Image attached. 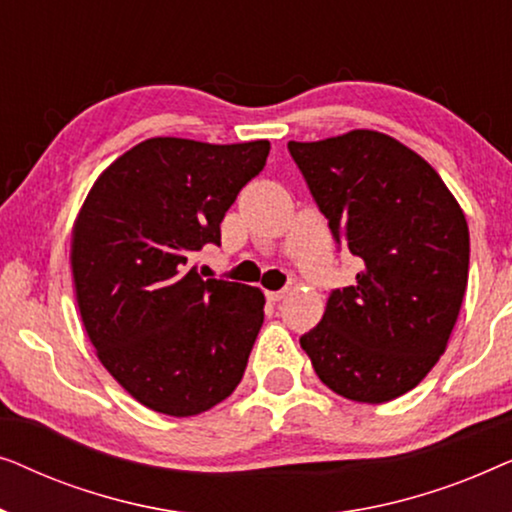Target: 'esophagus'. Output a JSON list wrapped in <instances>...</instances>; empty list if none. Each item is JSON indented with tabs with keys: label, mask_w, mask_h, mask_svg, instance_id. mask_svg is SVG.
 Returning <instances> with one entry per match:
<instances>
[{
	"label": "esophagus",
	"mask_w": 512,
	"mask_h": 512,
	"mask_svg": "<svg viewBox=\"0 0 512 512\" xmlns=\"http://www.w3.org/2000/svg\"><path fill=\"white\" fill-rule=\"evenodd\" d=\"M286 293H289L286 289H282V291H265V296H268L270 303H279V300H282Z\"/></svg>",
	"instance_id": "obj_1"
}]
</instances>
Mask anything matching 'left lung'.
<instances>
[{
    "label": "left lung",
    "instance_id": "left-lung-1",
    "mask_svg": "<svg viewBox=\"0 0 512 512\" xmlns=\"http://www.w3.org/2000/svg\"><path fill=\"white\" fill-rule=\"evenodd\" d=\"M289 151L335 242L361 258L300 347L335 394L387 403L436 366L468 284V223L440 174L398 139L349 130Z\"/></svg>",
    "mask_w": 512,
    "mask_h": 512
}]
</instances>
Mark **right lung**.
<instances>
[{
    "label": "right lung",
    "instance_id": "right-lung-1",
    "mask_svg": "<svg viewBox=\"0 0 512 512\" xmlns=\"http://www.w3.org/2000/svg\"><path fill=\"white\" fill-rule=\"evenodd\" d=\"M268 139L151 137L95 179L72 230V277L97 359L128 394L170 417L200 415L240 384L263 326L258 286L198 275Z\"/></svg>",
    "mask_w": 512,
    "mask_h": 512
}]
</instances>
